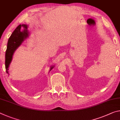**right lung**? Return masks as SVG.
I'll return each instance as SVG.
<instances>
[{"label":"right lung","instance_id":"add662e5","mask_svg":"<svg viewBox=\"0 0 120 120\" xmlns=\"http://www.w3.org/2000/svg\"><path fill=\"white\" fill-rule=\"evenodd\" d=\"M22 27L24 28V30L21 31ZM28 26L27 24H20L13 32L10 37L9 38L5 53V68L6 73L8 74H9V66L12 60L14 52L21 45L23 41L29 37V32L28 30ZM54 67V66H51L50 71Z\"/></svg>","mask_w":120,"mask_h":120}]
</instances>
